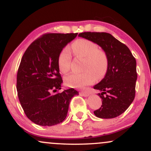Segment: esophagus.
<instances>
[{
	"mask_svg": "<svg viewBox=\"0 0 151 151\" xmlns=\"http://www.w3.org/2000/svg\"><path fill=\"white\" fill-rule=\"evenodd\" d=\"M79 93H80L81 96H88L89 95V92H87V91H80Z\"/></svg>",
	"mask_w": 151,
	"mask_h": 151,
	"instance_id": "34e87169",
	"label": "esophagus"
}]
</instances>
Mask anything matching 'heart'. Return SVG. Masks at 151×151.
Here are the masks:
<instances>
[{
    "instance_id": "1",
    "label": "heart",
    "mask_w": 151,
    "mask_h": 151,
    "mask_svg": "<svg viewBox=\"0 0 151 151\" xmlns=\"http://www.w3.org/2000/svg\"><path fill=\"white\" fill-rule=\"evenodd\" d=\"M72 49L78 59H85L84 73H72L65 77V84L74 88H84L93 84L98 79H102L109 68V58L104 50L93 41L86 39H77L72 43ZM58 67L60 72L67 73L70 71L72 56L70 50L65 47L58 56Z\"/></svg>"
}]
</instances>
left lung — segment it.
Returning a JSON list of instances; mask_svg holds the SVG:
<instances>
[{
	"label": "left lung",
	"mask_w": 151,
	"mask_h": 151,
	"mask_svg": "<svg viewBox=\"0 0 151 151\" xmlns=\"http://www.w3.org/2000/svg\"><path fill=\"white\" fill-rule=\"evenodd\" d=\"M79 37L99 45L109 58L106 76L93 86L101 93L102 105L93 114L101 119L119 116L131 104L136 94V61L127 46L106 32H84Z\"/></svg>",
	"instance_id": "8db88e82"
}]
</instances>
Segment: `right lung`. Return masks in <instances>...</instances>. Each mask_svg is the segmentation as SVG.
Listing matches in <instances>:
<instances>
[{"instance_id": "obj_1", "label": "right lung", "mask_w": 151, "mask_h": 151, "mask_svg": "<svg viewBox=\"0 0 151 151\" xmlns=\"http://www.w3.org/2000/svg\"><path fill=\"white\" fill-rule=\"evenodd\" d=\"M77 33H45L34 40L21 59L17 73V91L26 116L40 126H50L65 119L73 88L59 92L62 79L58 56Z\"/></svg>"}]
</instances>
